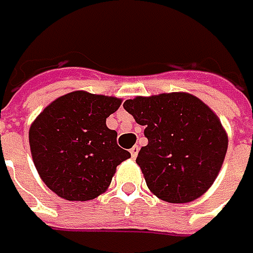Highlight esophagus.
<instances>
[{"label": "esophagus", "instance_id": "obj_1", "mask_svg": "<svg viewBox=\"0 0 253 253\" xmlns=\"http://www.w3.org/2000/svg\"><path fill=\"white\" fill-rule=\"evenodd\" d=\"M131 156L132 158H133V159H135V158H136V155H138V152H139V146H138V145H135V146H132L131 148Z\"/></svg>", "mask_w": 253, "mask_h": 253}]
</instances>
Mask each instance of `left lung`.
<instances>
[{
  "mask_svg": "<svg viewBox=\"0 0 253 253\" xmlns=\"http://www.w3.org/2000/svg\"><path fill=\"white\" fill-rule=\"evenodd\" d=\"M124 108L145 126L139 165L148 189L168 203L201 197L217 179L228 136L219 118L189 92L135 97Z\"/></svg>",
  "mask_w": 253,
  "mask_h": 253,
  "instance_id": "left-lung-1",
  "label": "left lung"
}]
</instances>
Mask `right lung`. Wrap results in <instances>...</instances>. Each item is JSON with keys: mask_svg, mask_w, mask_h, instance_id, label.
Masks as SVG:
<instances>
[{"mask_svg": "<svg viewBox=\"0 0 253 253\" xmlns=\"http://www.w3.org/2000/svg\"><path fill=\"white\" fill-rule=\"evenodd\" d=\"M122 100L87 91L50 102L29 128V146L43 183L59 197L87 201L108 189L117 166L131 153L117 143L107 118Z\"/></svg>", "mask_w": 253, "mask_h": 253, "instance_id": "right-lung-1", "label": "right lung"}]
</instances>
